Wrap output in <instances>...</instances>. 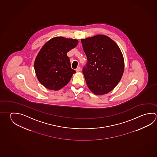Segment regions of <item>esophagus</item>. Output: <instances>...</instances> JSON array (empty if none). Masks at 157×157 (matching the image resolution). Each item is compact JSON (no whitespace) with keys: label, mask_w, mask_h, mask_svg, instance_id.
Listing matches in <instances>:
<instances>
[{"label":"esophagus","mask_w":157,"mask_h":157,"mask_svg":"<svg viewBox=\"0 0 157 157\" xmlns=\"http://www.w3.org/2000/svg\"><path fill=\"white\" fill-rule=\"evenodd\" d=\"M77 72H79L81 71V68H80V67H78L77 68V69L75 70Z\"/></svg>","instance_id":"1"}]
</instances>
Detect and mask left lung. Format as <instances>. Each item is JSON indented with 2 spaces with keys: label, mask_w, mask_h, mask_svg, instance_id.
Masks as SVG:
<instances>
[{
  "label": "left lung",
  "mask_w": 157,
  "mask_h": 157,
  "mask_svg": "<svg viewBox=\"0 0 157 157\" xmlns=\"http://www.w3.org/2000/svg\"><path fill=\"white\" fill-rule=\"evenodd\" d=\"M88 62L83 67L88 88L96 95H103L114 89L124 71L121 50L112 39L103 35L82 39Z\"/></svg>",
  "instance_id": "left-lung-1"
}]
</instances>
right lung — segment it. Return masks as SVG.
Returning a JSON list of instances; mask_svg holds the SVG:
<instances>
[{"label":"right lung","mask_w":157,"mask_h":157,"mask_svg":"<svg viewBox=\"0 0 157 157\" xmlns=\"http://www.w3.org/2000/svg\"><path fill=\"white\" fill-rule=\"evenodd\" d=\"M75 39L56 37L47 42L36 57L34 68L39 82L50 90H58L69 82L75 71L67 53L77 46Z\"/></svg>","instance_id":"1"}]
</instances>
